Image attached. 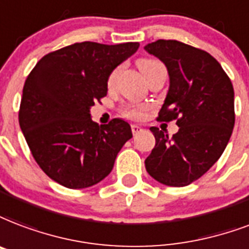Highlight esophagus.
Returning a JSON list of instances; mask_svg holds the SVG:
<instances>
[{"label": "esophagus", "mask_w": 249, "mask_h": 249, "mask_svg": "<svg viewBox=\"0 0 249 249\" xmlns=\"http://www.w3.org/2000/svg\"><path fill=\"white\" fill-rule=\"evenodd\" d=\"M142 130H143V129H142L140 125H132V132L134 136H136V134H138V133H141Z\"/></svg>", "instance_id": "34e87169"}]
</instances>
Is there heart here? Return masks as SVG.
<instances>
[{
    "instance_id": "heart-1",
    "label": "heart",
    "mask_w": 249,
    "mask_h": 249,
    "mask_svg": "<svg viewBox=\"0 0 249 249\" xmlns=\"http://www.w3.org/2000/svg\"><path fill=\"white\" fill-rule=\"evenodd\" d=\"M160 62L155 61V60H150V58H143V60H140L138 61V68L142 71V74L145 75L147 71H149L151 68H154L155 65H158ZM117 70H115L113 73L109 75V78H108V83L111 85L113 81H115V77H116ZM146 111H147V107L146 106H141V104H126L123 108V113H124L125 117H129V119H142V117L145 116Z\"/></svg>"
}]
</instances>
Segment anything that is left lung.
<instances>
[{
	"instance_id": "left-lung-1",
	"label": "left lung",
	"mask_w": 249,
	"mask_h": 249,
	"mask_svg": "<svg viewBox=\"0 0 249 249\" xmlns=\"http://www.w3.org/2000/svg\"><path fill=\"white\" fill-rule=\"evenodd\" d=\"M145 51L166 65L170 87L158 120H178L168 137L151 126L155 146L146 171L168 187H185L217 162L235 124L234 87L212 54L178 40H157Z\"/></svg>"
}]
</instances>
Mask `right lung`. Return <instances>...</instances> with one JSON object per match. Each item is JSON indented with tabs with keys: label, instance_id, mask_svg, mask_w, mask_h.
<instances>
[{
	"label": "right lung",
	"instance_id": "right-lung-1",
	"mask_svg": "<svg viewBox=\"0 0 249 249\" xmlns=\"http://www.w3.org/2000/svg\"><path fill=\"white\" fill-rule=\"evenodd\" d=\"M138 43L83 41L45 54L28 74L19 125L36 163L70 189L92 187L109 175L132 138L126 121H92L90 108L107 95L111 73L137 52Z\"/></svg>",
	"mask_w": 249,
	"mask_h": 249
}]
</instances>
